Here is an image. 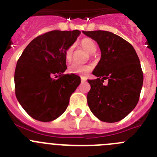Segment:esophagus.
I'll return each instance as SVG.
<instances>
[{"label": "esophagus", "mask_w": 157, "mask_h": 157, "mask_svg": "<svg viewBox=\"0 0 157 157\" xmlns=\"http://www.w3.org/2000/svg\"><path fill=\"white\" fill-rule=\"evenodd\" d=\"M80 79H81L82 82H85L86 80H87V78H86L85 77H83V76H82V77H80Z\"/></svg>", "instance_id": "esophagus-1"}]
</instances>
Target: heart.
<instances>
[{"label":"heart","instance_id":"b5f03b06","mask_svg":"<svg viewBox=\"0 0 157 157\" xmlns=\"http://www.w3.org/2000/svg\"><path fill=\"white\" fill-rule=\"evenodd\" d=\"M80 44L81 47L85 48L90 54H94L97 50V47L94 41L90 38H84L80 40ZM73 45H70V47L65 52V59L67 63H70L73 59ZM92 67L91 65H80L78 63H73L70 64L68 67V71L72 74H78V75H86L89 72L91 71Z\"/></svg>","mask_w":157,"mask_h":157}]
</instances>
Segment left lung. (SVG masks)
Masks as SVG:
<instances>
[{
	"label": "left lung",
	"instance_id": "obj_1",
	"mask_svg": "<svg viewBox=\"0 0 157 157\" xmlns=\"http://www.w3.org/2000/svg\"><path fill=\"white\" fill-rule=\"evenodd\" d=\"M83 33L98 43L101 53L92 73L98 78L87 80L91 85L87 96L89 108L103 122L121 121L139 100L143 73L138 55L129 42L111 32ZM105 79L108 80L106 86L103 84Z\"/></svg>",
	"mask_w": 157,
	"mask_h": 157
}]
</instances>
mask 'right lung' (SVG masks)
Here are the masks:
<instances>
[{"label":"right lung","mask_w":157,"mask_h":157,"mask_svg":"<svg viewBox=\"0 0 157 157\" xmlns=\"http://www.w3.org/2000/svg\"><path fill=\"white\" fill-rule=\"evenodd\" d=\"M80 31L52 30L34 38L24 49L15 70L16 98L32 118L54 121L66 111L80 77L63 73L65 52Z\"/></svg>","instance_id":"right-lung-1"}]
</instances>
